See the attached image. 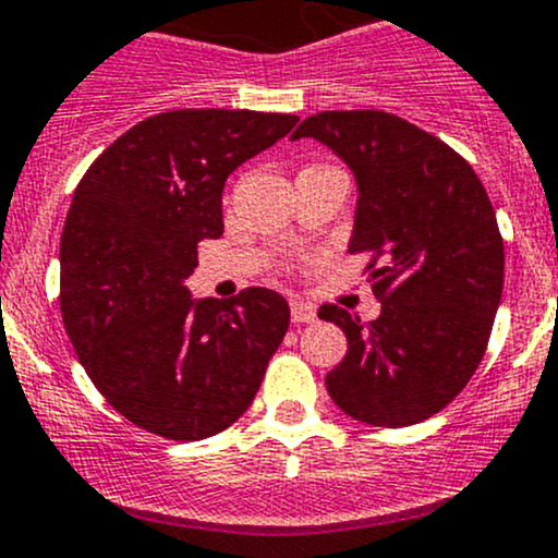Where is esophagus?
Here are the masks:
<instances>
[{
    "mask_svg": "<svg viewBox=\"0 0 558 558\" xmlns=\"http://www.w3.org/2000/svg\"><path fill=\"white\" fill-rule=\"evenodd\" d=\"M318 318V310L313 302H304V299H291V320L294 324H313Z\"/></svg>",
    "mask_w": 558,
    "mask_h": 558,
    "instance_id": "obj_1",
    "label": "esophagus"
}]
</instances>
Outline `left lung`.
<instances>
[{"instance_id":"1","label":"left lung","mask_w":558,"mask_h":558,"mask_svg":"<svg viewBox=\"0 0 558 558\" xmlns=\"http://www.w3.org/2000/svg\"><path fill=\"white\" fill-rule=\"evenodd\" d=\"M299 138L320 141L350 168L357 205L348 251L379 259L368 264L379 318L318 310L348 337L326 374L328 396L366 425L433 417L473 377L500 307L506 254L484 184L444 141L387 111H320Z\"/></svg>"}]
</instances>
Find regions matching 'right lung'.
Here are the masks:
<instances>
[{
    "label": "right lung",
    "instance_id": "right-lung-1",
    "mask_svg": "<svg viewBox=\"0 0 558 558\" xmlns=\"http://www.w3.org/2000/svg\"><path fill=\"white\" fill-rule=\"evenodd\" d=\"M296 114L179 109L122 133L87 168L61 238V313L111 407L171 441L245 414L289 331V302L245 289L195 299L197 243L225 232L232 171L278 144Z\"/></svg>",
    "mask_w": 558,
    "mask_h": 558
}]
</instances>
